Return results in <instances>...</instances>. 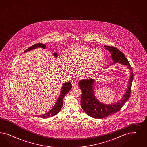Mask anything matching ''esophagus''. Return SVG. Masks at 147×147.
<instances>
[{
  "label": "esophagus",
  "instance_id": "obj_1",
  "mask_svg": "<svg viewBox=\"0 0 147 147\" xmlns=\"http://www.w3.org/2000/svg\"><path fill=\"white\" fill-rule=\"evenodd\" d=\"M71 85L73 86V87H76L77 85H78V82H76V81L75 80H73L71 81Z\"/></svg>",
  "mask_w": 147,
  "mask_h": 147
}]
</instances>
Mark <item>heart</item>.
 <instances>
[{
	"instance_id": "heart-1",
	"label": "heart",
	"mask_w": 147,
	"mask_h": 147,
	"mask_svg": "<svg viewBox=\"0 0 147 147\" xmlns=\"http://www.w3.org/2000/svg\"><path fill=\"white\" fill-rule=\"evenodd\" d=\"M106 60L105 52L84 45H76L68 51L66 58L61 57L63 67L71 71V67H77V74L82 78L93 76L103 66Z\"/></svg>"
}]
</instances>
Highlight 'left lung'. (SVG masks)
Here are the masks:
<instances>
[{
	"instance_id": "1",
	"label": "left lung",
	"mask_w": 147,
	"mask_h": 147,
	"mask_svg": "<svg viewBox=\"0 0 147 147\" xmlns=\"http://www.w3.org/2000/svg\"><path fill=\"white\" fill-rule=\"evenodd\" d=\"M104 47L110 53H111V58L113 63L119 62L123 65H127L129 69L132 71V68L127 59L125 57V54L119 49L112 46L105 45ZM133 79V73L131 72L127 88L125 93L120 101L117 103L111 105H107L101 103L98 101L94 95V79H82L79 82V86L81 89V106L82 109L89 116L95 119H102L111 115L119 111L125 102L128 100L130 96L131 85Z\"/></svg>"
}]
</instances>
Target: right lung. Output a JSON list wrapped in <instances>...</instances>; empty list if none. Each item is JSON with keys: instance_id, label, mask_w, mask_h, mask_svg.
I'll return each mask as SVG.
<instances>
[{"instance_id": "obj_1", "label": "right lung", "mask_w": 147, "mask_h": 147, "mask_svg": "<svg viewBox=\"0 0 147 147\" xmlns=\"http://www.w3.org/2000/svg\"><path fill=\"white\" fill-rule=\"evenodd\" d=\"M38 47H41V48L45 49L46 45L43 44H36L34 45H32L29 48H28L24 52V53L26 52L29 51H31V50L38 48ZM53 54L55 58H58V53L55 52L53 53ZM71 88H72V86H71L70 81L64 83L62 86L60 96L58 98V100H57L56 103L55 104V105L47 113H46L45 114H43L42 115L39 116V117L41 118H48V117H50L51 116H53L55 115L56 114H57L61 110L62 106H63V99L65 97V95L71 89ZM38 117H39V116H38Z\"/></svg>"}]
</instances>
